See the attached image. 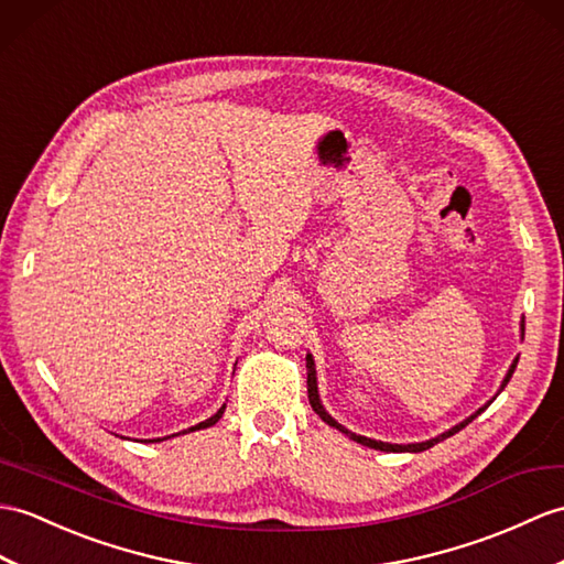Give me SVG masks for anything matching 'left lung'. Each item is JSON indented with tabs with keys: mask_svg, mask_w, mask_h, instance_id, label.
Here are the masks:
<instances>
[{
	"mask_svg": "<svg viewBox=\"0 0 564 564\" xmlns=\"http://www.w3.org/2000/svg\"><path fill=\"white\" fill-rule=\"evenodd\" d=\"M521 336H523V324H521ZM517 362H519V358L512 362V368H509V372H507V377H505V382H502V387L500 389H505L507 387V382H509V377L514 375V368H517ZM307 399H310V405H312V411L317 413L322 421L326 423V425H332V427H336V430H341L344 435H348L352 442H360L362 447H370V449H379V452H425V449H430V447H435L437 442H442V440H447V437H452L454 432H459L462 427H466L470 421H474V417L482 411H478L476 415H470V417H466L464 423H459L456 427H452L449 432H442L440 437H435V440H427V442H417V444H389V442H377V440H370V437H362V435H356V432H348L344 425H338L334 417L324 411V405L319 403V394H317V372H314V360H312V356H307Z\"/></svg>",
	"mask_w": 564,
	"mask_h": 564,
	"instance_id": "left-lung-1",
	"label": "left lung"
}]
</instances>
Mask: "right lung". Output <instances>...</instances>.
<instances>
[{
	"instance_id": "add662e5",
	"label": "right lung",
	"mask_w": 564,
	"mask_h": 564,
	"mask_svg": "<svg viewBox=\"0 0 564 564\" xmlns=\"http://www.w3.org/2000/svg\"><path fill=\"white\" fill-rule=\"evenodd\" d=\"M223 411H226V405H220V411L216 413V415H212L208 417V421H204V423H199V425H194V427H189V432H194V430H202V427H212V425H216L218 421H220V415H223ZM187 432V430H185ZM151 442H159V440H151Z\"/></svg>"
}]
</instances>
